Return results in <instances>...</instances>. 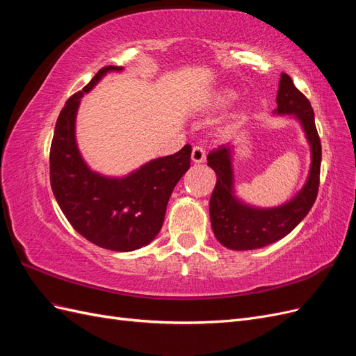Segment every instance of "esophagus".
I'll list each match as a JSON object with an SVG mask.
<instances>
[{
    "label": "esophagus",
    "instance_id": "1",
    "mask_svg": "<svg viewBox=\"0 0 356 356\" xmlns=\"http://www.w3.org/2000/svg\"><path fill=\"white\" fill-rule=\"evenodd\" d=\"M204 159H207V153H204V149L202 147H193L191 160L195 161V163H203Z\"/></svg>",
    "mask_w": 356,
    "mask_h": 356
}]
</instances>
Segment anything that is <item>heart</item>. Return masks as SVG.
<instances>
[{
	"label": "heart",
	"instance_id": "b5f03b06",
	"mask_svg": "<svg viewBox=\"0 0 356 356\" xmlns=\"http://www.w3.org/2000/svg\"><path fill=\"white\" fill-rule=\"evenodd\" d=\"M234 98H236V95L232 90H221L212 96L209 101V105L213 106V108H224V106L232 104V101Z\"/></svg>",
	"mask_w": 356,
	"mask_h": 356
}]
</instances>
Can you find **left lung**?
<instances>
[{
  "label": "left lung",
  "mask_w": 356,
  "mask_h": 356,
  "mask_svg": "<svg viewBox=\"0 0 356 356\" xmlns=\"http://www.w3.org/2000/svg\"><path fill=\"white\" fill-rule=\"evenodd\" d=\"M276 104L273 114L294 115L303 127L312 156L309 175L303 188L281 207L257 208L236 196L232 163L234 145L224 144L212 149L208 166L217 174V184L209 200L211 225L215 238L229 250H258L285 238L309 213L318 196L322 152L314 108L284 72L279 80Z\"/></svg>",
  "instance_id": "obj_1"
}]
</instances>
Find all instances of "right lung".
I'll return each instance as SVG.
<instances>
[{"label": "right lung", "instance_id": "add662e5", "mask_svg": "<svg viewBox=\"0 0 356 356\" xmlns=\"http://www.w3.org/2000/svg\"><path fill=\"white\" fill-rule=\"evenodd\" d=\"M120 71L122 67L99 70L62 108L50 147V184L75 232L105 250L129 252L159 234L172 191L190 168L191 145L149 160L126 177H105L89 168L75 139L80 101L104 75Z\"/></svg>", "mask_w": 356, "mask_h": 356}]
</instances>
